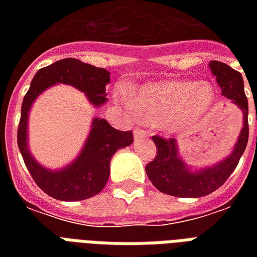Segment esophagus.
<instances>
[{"instance_id": "34e87169", "label": "esophagus", "mask_w": 257, "mask_h": 257, "mask_svg": "<svg viewBox=\"0 0 257 257\" xmlns=\"http://www.w3.org/2000/svg\"><path fill=\"white\" fill-rule=\"evenodd\" d=\"M149 133L148 131H145V129H140V128H136L133 131V136L135 139H140V137H147Z\"/></svg>"}]
</instances>
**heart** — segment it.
<instances>
[{"label": "heart", "instance_id": "1", "mask_svg": "<svg viewBox=\"0 0 257 257\" xmlns=\"http://www.w3.org/2000/svg\"><path fill=\"white\" fill-rule=\"evenodd\" d=\"M117 96L124 94L118 90ZM215 101L216 93L211 84L179 80L143 86L136 98H126L125 104L145 122L159 124L164 121L165 129L173 133L207 116Z\"/></svg>", "mask_w": 257, "mask_h": 257}]
</instances>
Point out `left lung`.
<instances>
[{"label":"left lung","mask_w":257,"mask_h":257,"mask_svg":"<svg viewBox=\"0 0 257 257\" xmlns=\"http://www.w3.org/2000/svg\"><path fill=\"white\" fill-rule=\"evenodd\" d=\"M209 69L216 77L221 94L231 100L243 113V128L233 151L219 163L205 168L192 169L181 159L176 139L153 136L157 155L145 172L152 184L165 195L175 197H203L219 189L239 164L248 143V100L244 93L241 74L220 61L209 62Z\"/></svg>","instance_id":"obj_1"}]
</instances>
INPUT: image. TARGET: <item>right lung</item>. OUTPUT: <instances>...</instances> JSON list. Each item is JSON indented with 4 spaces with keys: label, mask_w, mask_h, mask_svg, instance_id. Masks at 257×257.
<instances>
[{
    "label": "right lung",
    "mask_w": 257,
    "mask_h": 257,
    "mask_svg": "<svg viewBox=\"0 0 257 257\" xmlns=\"http://www.w3.org/2000/svg\"><path fill=\"white\" fill-rule=\"evenodd\" d=\"M110 73L106 69L89 65L76 58H64L36 73L21 106L17 143L26 168L38 187L53 199L61 201H80L100 193L110 173V159L121 148L133 143L132 132L112 128L105 118L94 117L90 132L81 152L70 164L60 169H49L41 165L30 153L28 143V121L34 101L42 92L57 84L72 85L85 93L94 108L108 101L106 85Z\"/></svg>",
    "instance_id": "1"
}]
</instances>
